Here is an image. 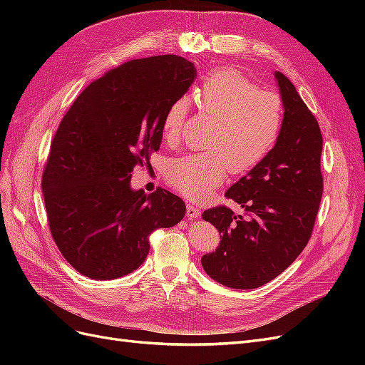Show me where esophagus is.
<instances>
[{
  "mask_svg": "<svg viewBox=\"0 0 365 365\" xmlns=\"http://www.w3.org/2000/svg\"><path fill=\"white\" fill-rule=\"evenodd\" d=\"M187 216H189L190 219L197 217V216H200V208L189 202V204H187Z\"/></svg>",
  "mask_w": 365,
  "mask_h": 365,
  "instance_id": "34e87169",
  "label": "esophagus"
}]
</instances>
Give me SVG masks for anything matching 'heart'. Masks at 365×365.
Returning <instances> with one entry per match:
<instances>
[{
	"label": "heart",
	"mask_w": 365,
	"mask_h": 365,
	"mask_svg": "<svg viewBox=\"0 0 365 365\" xmlns=\"http://www.w3.org/2000/svg\"><path fill=\"white\" fill-rule=\"evenodd\" d=\"M201 114L212 117L208 150L173 158L165 168L169 185L189 200L208 196L224 181L228 169L244 173L267 158L283 125L282 98L260 90L235 68H216L195 88ZM189 114V98L180 97L163 120V135L176 143Z\"/></svg>",
	"instance_id": "b5f03b06"
}]
</instances>
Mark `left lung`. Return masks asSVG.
<instances>
[{"instance_id":"8db88e82","label":"left lung","mask_w":365,"mask_h":365,"mask_svg":"<svg viewBox=\"0 0 365 365\" xmlns=\"http://www.w3.org/2000/svg\"><path fill=\"white\" fill-rule=\"evenodd\" d=\"M284 105L277 143L267 158L225 193L245 210L208 208L202 219L219 230L220 244L201 259L205 272L235 289H254L280 275L312 236L323 196V135L292 82L275 73Z\"/></svg>"}]
</instances>
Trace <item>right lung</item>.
I'll use <instances>...</instances> for the list:
<instances>
[{
	"label": "right lung",
	"mask_w": 365,
	"mask_h": 365,
	"mask_svg": "<svg viewBox=\"0 0 365 365\" xmlns=\"http://www.w3.org/2000/svg\"><path fill=\"white\" fill-rule=\"evenodd\" d=\"M196 76L175 54L132 59L88 85L61 120L42 172L50 233L85 277L113 280L137 269L149 237L185 215L164 189L130 190V173L158 150L163 120Z\"/></svg>",
	"instance_id": "right-lung-1"
}]
</instances>
